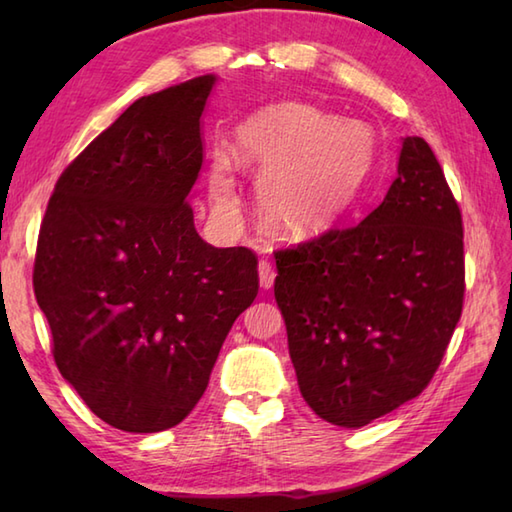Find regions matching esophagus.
<instances>
[{
	"label": "esophagus",
	"instance_id": "1",
	"mask_svg": "<svg viewBox=\"0 0 512 512\" xmlns=\"http://www.w3.org/2000/svg\"><path fill=\"white\" fill-rule=\"evenodd\" d=\"M259 286L264 290H270L275 286V268L270 262H259Z\"/></svg>",
	"mask_w": 512,
	"mask_h": 512
}]
</instances>
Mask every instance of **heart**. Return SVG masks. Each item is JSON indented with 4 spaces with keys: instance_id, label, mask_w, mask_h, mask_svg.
I'll use <instances>...</instances> for the list:
<instances>
[{
    "instance_id": "heart-1",
    "label": "heart",
    "mask_w": 512,
    "mask_h": 512,
    "mask_svg": "<svg viewBox=\"0 0 512 512\" xmlns=\"http://www.w3.org/2000/svg\"><path fill=\"white\" fill-rule=\"evenodd\" d=\"M237 158L262 173L257 202L264 220L290 237L317 235L350 209L372 176L376 136L363 121H341L306 103H275L235 132ZM209 191L224 215L239 211L237 162L217 149Z\"/></svg>"
}]
</instances>
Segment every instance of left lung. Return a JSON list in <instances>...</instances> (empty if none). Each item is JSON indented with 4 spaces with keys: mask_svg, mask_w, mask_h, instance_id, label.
<instances>
[{
    "mask_svg": "<svg viewBox=\"0 0 512 512\" xmlns=\"http://www.w3.org/2000/svg\"><path fill=\"white\" fill-rule=\"evenodd\" d=\"M275 299L303 400L358 429L429 385L462 314V215L431 147L400 143L361 224L279 250Z\"/></svg>",
    "mask_w": 512,
    "mask_h": 512,
    "instance_id": "1",
    "label": "left lung"
}]
</instances>
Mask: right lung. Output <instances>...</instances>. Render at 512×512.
Returning a JSON list of instances; mask_svg holds the SVG:
<instances>
[{
  "mask_svg": "<svg viewBox=\"0 0 512 512\" xmlns=\"http://www.w3.org/2000/svg\"><path fill=\"white\" fill-rule=\"evenodd\" d=\"M215 83L195 76L129 105L61 173L39 231L32 281L54 363L121 431L187 418L257 297L255 255L206 244L189 204Z\"/></svg>",
  "mask_w": 512,
  "mask_h": 512,
  "instance_id": "add662e5",
  "label": "right lung"
}]
</instances>
